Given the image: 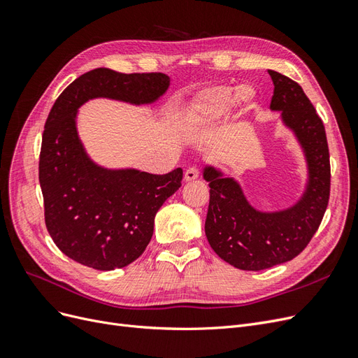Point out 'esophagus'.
I'll list each match as a JSON object with an SVG mask.
<instances>
[{
	"label": "esophagus",
	"mask_w": 358,
	"mask_h": 358,
	"mask_svg": "<svg viewBox=\"0 0 358 358\" xmlns=\"http://www.w3.org/2000/svg\"><path fill=\"white\" fill-rule=\"evenodd\" d=\"M197 178H199V170L196 167H191L185 171V180L187 182H192V180H196Z\"/></svg>",
	"instance_id": "1"
}]
</instances>
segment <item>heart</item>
<instances>
[{
	"label": "heart",
	"instance_id": "1",
	"mask_svg": "<svg viewBox=\"0 0 358 358\" xmlns=\"http://www.w3.org/2000/svg\"><path fill=\"white\" fill-rule=\"evenodd\" d=\"M234 101L242 107L251 106L254 92L251 90H242L239 92L229 85L210 86L199 92L187 106L183 112V122L189 128L209 127L218 121Z\"/></svg>",
	"mask_w": 358,
	"mask_h": 358
}]
</instances>
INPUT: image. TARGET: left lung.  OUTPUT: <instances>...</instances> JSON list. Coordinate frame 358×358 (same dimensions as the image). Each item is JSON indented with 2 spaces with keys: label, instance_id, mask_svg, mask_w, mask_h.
Segmentation results:
<instances>
[{
  "label": "left lung",
  "instance_id": "8db88e82",
  "mask_svg": "<svg viewBox=\"0 0 358 358\" xmlns=\"http://www.w3.org/2000/svg\"><path fill=\"white\" fill-rule=\"evenodd\" d=\"M268 74L275 85L270 109L280 112L308 161L305 194L285 210L259 212L233 178L210 166L203 171L210 187L206 237L224 262L254 272L297 257L317 233L330 199V154L321 117L297 82L273 70Z\"/></svg>",
  "mask_w": 358,
  "mask_h": 358
}]
</instances>
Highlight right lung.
<instances>
[{"label": "right lung", "instance_id": "1", "mask_svg": "<svg viewBox=\"0 0 358 358\" xmlns=\"http://www.w3.org/2000/svg\"><path fill=\"white\" fill-rule=\"evenodd\" d=\"M169 85L164 73L95 69L71 82L50 109L38 162L45 222L53 242L74 262L96 270L133 263L150 242L158 209L179 189L183 176L182 169L150 175L96 166L78 136V109L99 96L149 104Z\"/></svg>", "mask_w": 358, "mask_h": 358}]
</instances>
